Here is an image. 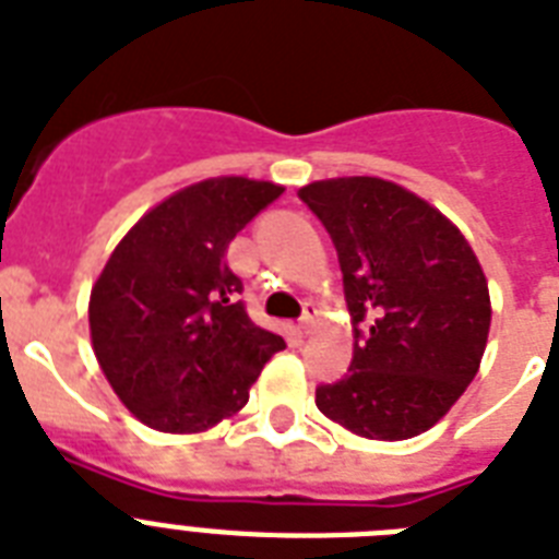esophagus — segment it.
Listing matches in <instances>:
<instances>
[{"label": "esophagus", "mask_w": 559, "mask_h": 559, "mask_svg": "<svg viewBox=\"0 0 559 559\" xmlns=\"http://www.w3.org/2000/svg\"><path fill=\"white\" fill-rule=\"evenodd\" d=\"M313 322H317V306H313V302H308L306 313H302V320H299V331H302V334H311Z\"/></svg>", "instance_id": "1"}]
</instances>
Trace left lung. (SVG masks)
Instances as JSON below:
<instances>
[{"mask_svg":"<svg viewBox=\"0 0 559 559\" xmlns=\"http://www.w3.org/2000/svg\"><path fill=\"white\" fill-rule=\"evenodd\" d=\"M299 200L334 239L354 325L352 371L317 389V408L366 440H412L483 362L491 297L477 253L449 216L389 179H317Z\"/></svg>","mask_w":559,"mask_h":559,"instance_id":"1","label":"left lung"}]
</instances>
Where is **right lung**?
<instances>
[{
  "instance_id": "right-lung-1",
  "label": "right lung",
  "mask_w": 559,
  "mask_h": 559,
  "mask_svg": "<svg viewBox=\"0 0 559 559\" xmlns=\"http://www.w3.org/2000/svg\"><path fill=\"white\" fill-rule=\"evenodd\" d=\"M285 188L211 177L140 216L96 276L91 345L114 394L142 426L200 435L230 419L276 352L280 334L246 313L228 246Z\"/></svg>"
}]
</instances>
